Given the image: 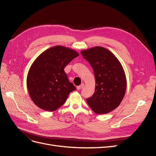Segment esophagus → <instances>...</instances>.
<instances>
[{"instance_id": "esophagus-1", "label": "esophagus", "mask_w": 156, "mask_h": 156, "mask_svg": "<svg viewBox=\"0 0 156 156\" xmlns=\"http://www.w3.org/2000/svg\"><path fill=\"white\" fill-rule=\"evenodd\" d=\"M83 87H84V83H82L81 85L77 87V90H81V89H82L83 88Z\"/></svg>"}]
</instances>
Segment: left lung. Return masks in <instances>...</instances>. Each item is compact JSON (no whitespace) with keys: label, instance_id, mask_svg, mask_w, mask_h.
<instances>
[{"label":"left lung","instance_id":"obj_1","mask_svg":"<svg viewBox=\"0 0 156 156\" xmlns=\"http://www.w3.org/2000/svg\"><path fill=\"white\" fill-rule=\"evenodd\" d=\"M81 54L91 65L96 79L95 92L87 102L96 114H107L119 107L124 97V70L114 54L103 47L83 50Z\"/></svg>","mask_w":156,"mask_h":156}]
</instances>
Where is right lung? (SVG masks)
<instances>
[{"instance_id": "right-lung-1", "label": "right lung", "mask_w": 156, "mask_h": 156, "mask_svg": "<svg viewBox=\"0 0 156 156\" xmlns=\"http://www.w3.org/2000/svg\"><path fill=\"white\" fill-rule=\"evenodd\" d=\"M78 56L76 51L56 45L37 56L27 78L28 91L36 105L47 111H55L66 101L69 93L76 90L64 69Z\"/></svg>"}]
</instances>
